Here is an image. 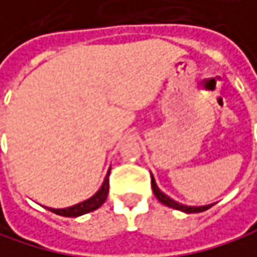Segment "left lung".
I'll return each mask as SVG.
<instances>
[{
  "mask_svg": "<svg viewBox=\"0 0 257 257\" xmlns=\"http://www.w3.org/2000/svg\"><path fill=\"white\" fill-rule=\"evenodd\" d=\"M152 190H154V194L157 196V199H158L163 205H166V206H169V208H173V209H178V211H182V212H187V214L203 212V211H206V209H209V208L212 206V205H206V206H187V205H182V203H179V202H175L173 199H170L169 196H166V194L157 187V182H155L154 176H152Z\"/></svg>",
  "mask_w": 257,
  "mask_h": 257,
  "instance_id": "8db88e82",
  "label": "left lung"
}]
</instances>
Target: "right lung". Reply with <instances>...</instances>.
Segmentation results:
<instances>
[{
  "instance_id": "obj_1",
  "label": "right lung",
  "mask_w": 257,
  "mask_h": 257,
  "mask_svg": "<svg viewBox=\"0 0 257 257\" xmlns=\"http://www.w3.org/2000/svg\"><path fill=\"white\" fill-rule=\"evenodd\" d=\"M111 170V169H109ZM109 170L103 179V184L102 187L99 188V191L91 196L90 199L78 203V205H73V206H69V208H64V209H54V208H48L51 212L57 214V215H63V217H79V215H84L87 212H91L97 208H100L103 205V202L106 200V196H108V188H109Z\"/></svg>"
}]
</instances>
